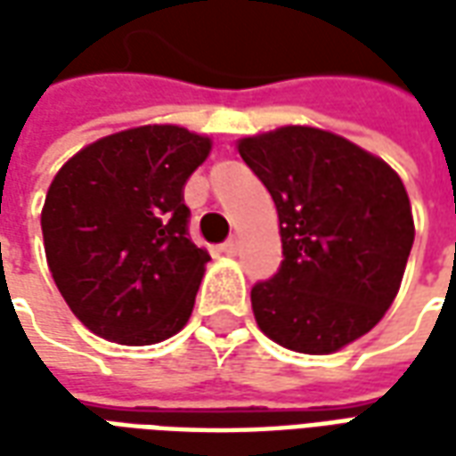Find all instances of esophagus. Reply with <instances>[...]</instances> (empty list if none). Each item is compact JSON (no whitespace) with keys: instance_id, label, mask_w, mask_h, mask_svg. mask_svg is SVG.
Returning a JSON list of instances; mask_svg holds the SVG:
<instances>
[{"instance_id":"esophagus-1","label":"esophagus","mask_w":456,"mask_h":456,"mask_svg":"<svg viewBox=\"0 0 456 456\" xmlns=\"http://www.w3.org/2000/svg\"><path fill=\"white\" fill-rule=\"evenodd\" d=\"M222 251H224V254H227V256H234V254H237L239 251V241H237V237H229L227 241H224V244H222Z\"/></svg>"}]
</instances>
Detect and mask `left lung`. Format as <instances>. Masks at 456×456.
I'll return each mask as SVG.
<instances>
[{
  "label": "left lung",
  "mask_w": 456,
  "mask_h": 456,
  "mask_svg": "<svg viewBox=\"0 0 456 456\" xmlns=\"http://www.w3.org/2000/svg\"><path fill=\"white\" fill-rule=\"evenodd\" d=\"M276 202L283 261L251 288L261 332L286 349L330 354L391 307L415 227L398 173L352 141L283 126L239 141Z\"/></svg>",
  "instance_id": "obj_1"
}]
</instances>
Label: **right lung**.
Returning <instances> with one entry per match:
<instances>
[{
  "label": "right lung",
  "instance_id": "right-lung-1",
  "mask_svg": "<svg viewBox=\"0 0 456 456\" xmlns=\"http://www.w3.org/2000/svg\"><path fill=\"white\" fill-rule=\"evenodd\" d=\"M209 139L139 126L94 141L58 170L41 229L75 317L110 342L156 344L188 322L209 254L190 241L185 183Z\"/></svg>",
  "mask_w": 456,
  "mask_h": 456
}]
</instances>
